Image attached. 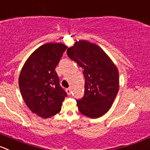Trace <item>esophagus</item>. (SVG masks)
<instances>
[{"mask_svg":"<svg viewBox=\"0 0 150 150\" xmlns=\"http://www.w3.org/2000/svg\"><path fill=\"white\" fill-rule=\"evenodd\" d=\"M66 91H67V94H68L69 96H70L71 92H72V90H71L70 88H68V89H66Z\"/></svg>","mask_w":150,"mask_h":150,"instance_id":"esophagus-1","label":"esophagus"}]
</instances>
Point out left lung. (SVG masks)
<instances>
[{
  "label": "left lung",
  "mask_w": 150,
  "mask_h": 150,
  "mask_svg": "<svg viewBox=\"0 0 150 150\" xmlns=\"http://www.w3.org/2000/svg\"><path fill=\"white\" fill-rule=\"evenodd\" d=\"M67 55L83 69L84 95L76 100L79 111L91 118L103 115L111 107L119 89L117 67L95 43L79 40L67 49Z\"/></svg>",
  "instance_id": "8db88e82"
}]
</instances>
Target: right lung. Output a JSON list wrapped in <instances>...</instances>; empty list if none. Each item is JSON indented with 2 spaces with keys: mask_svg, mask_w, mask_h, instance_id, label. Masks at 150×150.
Wrapping results in <instances>:
<instances>
[{
  "mask_svg": "<svg viewBox=\"0 0 150 150\" xmlns=\"http://www.w3.org/2000/svg\"><path fill=\"white\" fill-rule=\"evenodd\" d=\"M67 47L63 43L40 46L25 62L19 76L21 93L27 107L43 118L59 112L67 92L55 68Z\"/></svg>",
  "mask_w": 150,
  "mask_h": 150,
  "instance_id": "add662e5",
  "label": "right lung"
}]
</instances>
